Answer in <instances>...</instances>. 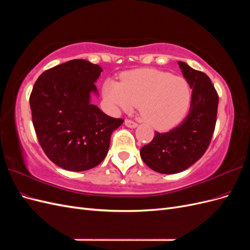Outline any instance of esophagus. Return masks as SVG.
I'll return each instance as SVG.
<instances>
[{
    "instance_id": "34e87169",
    "label": "esophagus",
    "mask_w": 250,
    "mask_h": 250,
    "mask_svg": "<svg viewBox=\"0 0 250 250\" xmlns=\"http://www.w3.org/2000/svg\"><path fill=\"white\" fill-rule=\"evenodd\" d=\"M125 125L128 127V128H135L138 126V124L135 123V122H133V121H131V120H126L125 121Z\"/></svg>"
}]
</instances>
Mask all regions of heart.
<instances>
[{
    "label": "heart",
    "instance_id": "heart-1",
    "mask_svg": "<svg viewBox=\"0 0 250 250\" xmlns=\"http://www.w3.org/2000/svg\"><path fill=\"white\" fill-rule=\"evenodd\" d=\"M102 95L112 111H131L140 103L143 118L157 129H170L185 118L192 92L188 81L168 72L141 69L123 75L122 81L107 78Z\"/></svg>",
    "mask_w": 250,
    "mask_h": 250
}]
</instances>
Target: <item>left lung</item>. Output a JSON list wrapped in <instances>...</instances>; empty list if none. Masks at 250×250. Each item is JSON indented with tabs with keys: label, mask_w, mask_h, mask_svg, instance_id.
Wrapping results in <instances>:
<instances>
[{
	"label": "left lung",
	"mask_w": 250,
	"mask_h": 250,
	"mask_svg": "<svg viewBox=\"0 0 250 250\" xmlns=\"http://www.w3.org/2000/svg\"><path fill=\"white\" fill-rule=\"evenodd\" d=\"M192 88L191 106L179 126L155 132L153 140L141 148L143 162L162 174H175L190 168L206 152L215 130L219 97L206 74L178 62Z\"/></svg>",
	"instance_id": "1"
}]
</instances>
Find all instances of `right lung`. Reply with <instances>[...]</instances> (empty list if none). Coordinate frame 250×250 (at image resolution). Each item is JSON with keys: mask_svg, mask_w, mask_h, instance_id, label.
<instances>
[{"mask_svg": "<svg viewBox=\"0 0 250 250\" xmlns=\"http://www.w3.org/2000/svg\"><path fill=\"white\" fill-rule=\"evenodd\" d=\"M102 67L73 59L43 72L30 96L32 122L44 153L58 167L86 171L106 156L111 133L124 120L92 103Z\"/></svg>", "mask_w": 250, "mask_h": 250, "instance_id": "obj_1", "label": "right lung"}]
</instances>
